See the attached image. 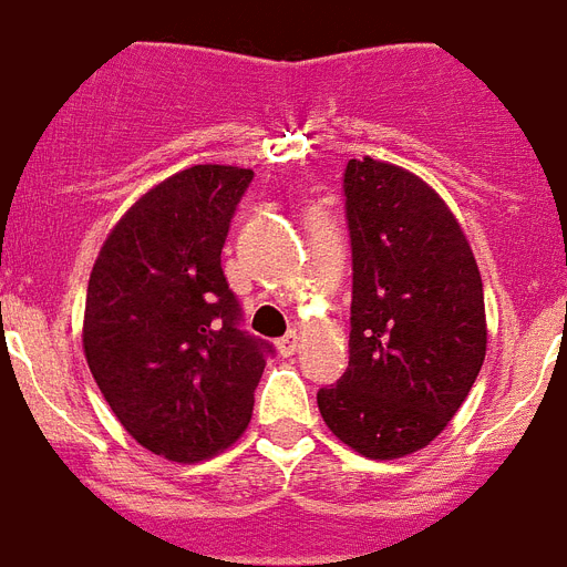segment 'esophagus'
I'll use <instances>...</instances> for the list:
<instances>
[{
	"label": "esophagus",
	"instance_id": "esophagus-1",
	"mask_svg": "<svg viewBox=\"0 0 567 567\" xmlns=\"http://www.w3.org/2000/svg\"><path fill=\"white\" fill-rule=\"evenodd\" d=\"M298 342H301V337H298L296 330H289L287 337H280L278 339V351L284 357H292L298 351Z\"/></svg>",
	"mask_w": 567,
	"mask_h": 567
}]
</instances>
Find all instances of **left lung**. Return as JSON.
Wrapping results in <instances>:
<instances>
[{
    "mask_svg": "<svg viewBox=\"0 0 567 567\" xmlns=\"http://www.w3.org/2000/svg\"><path fill=\"white\" fill-rule=\"evenodd\" d=\"M351 360L319 412L348 447L398 460L430 445L486 357L483 280L447 205L392 163L348 161Z\"/></svg>",
    "mask_w": 567,
    "mask_h": 567,
    "instance_id": "obj_1",
    "label": "left lung"
}]
</instances>
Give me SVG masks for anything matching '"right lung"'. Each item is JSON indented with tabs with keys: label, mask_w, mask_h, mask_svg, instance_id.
I'll use <instances>...</instances> for the list:
<instances>
[{
	"label": "right lung",
	"mask_w": 567,
	"mask_h": 567,
	"mask_svg": "<svg viewBox=\"0 0 567 567\" xmlns=\"http://www.w3.org/2000/svg\"><path fill=\"white\" fill-rule=\"evenodd\" d=\"M239 166H193L131 207L93 266L84 354L122 427L152 454L198 463L248 427L275 348L243 330L221 271Z\"/></svg>",
	"instance_id": "1"
}]
</instances>
